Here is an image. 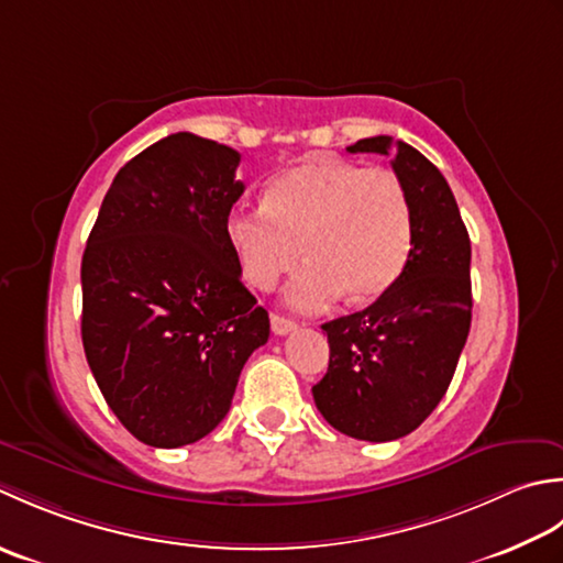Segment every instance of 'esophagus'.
<instances>
[{"mask_svg": "<svg viewBox=\"0 0 563 563\" xmlns=\"http://www.w3.org/2000/svg\"><path fill=\"white\" fill-rule=\"evenodd\" d=\"M291 330H296V320L284 318L279 313H272V332H274V335H289Z\"/></svg>", "mask_w": 563, "mask_h": 563, "instance_id": "obj_1", "label": "esophagus"}]
</instances>
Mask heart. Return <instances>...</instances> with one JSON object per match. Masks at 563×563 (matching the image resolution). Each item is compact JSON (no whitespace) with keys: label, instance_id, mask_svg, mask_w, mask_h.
<instances>
[{"label":"heart","instance_id":"b5f03b06","mask_svg":"<svg viewBox=\"0 0 563 563\" xmlns=\"http://www.w3.org/2000/svg\"><path fill=\"white\" fill-rule=\"evenodd\" d=\"M225 240L243 277L262 291L303 252L308 262L284 298L313 313L342 294L366 303L391 289L412 252V206L396 172L316 157L279 172L260 206H235Z\"/></svg>","mask_w":563,"mask_h":563}]
</instances>
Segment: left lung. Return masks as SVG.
<instances>
[{"label": "left lung", "instance_id": "obj_1", "mask_svg": "<svg viewBox=\"0 0 563 563\" xmlns=\"http://www.w3.org/2000/svg\"><path fill=\"white\" fill-rule=\"evenodd\" d=\"M396 155L412 206V252L391 289L360 313L323 325L328 372L313 400L354 440L406 438L450 388L472 328V243L442 172L391 135L362 137L350 153Z\"/></svg>", "mask_w": 563, "mask_h": 563}]
</instances>
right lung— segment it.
<instances>
[{"label": "right lung", "instance_id": "obj_1", "mask_svg": "<svg viewBox=\"0 0 563 563\" xmlns=\"http://www.w3.org/2000/svg\"><path fill=\"white\" fill-rule=\"evenodd\" d=\"M240 153L172 133L113 177L82 257V345L101 396L135 440L175 450L231 410L269 338L225 218L245 191Z\"/></svg>", "mask_w": 563, "mask_h": 563}]
</instances>
